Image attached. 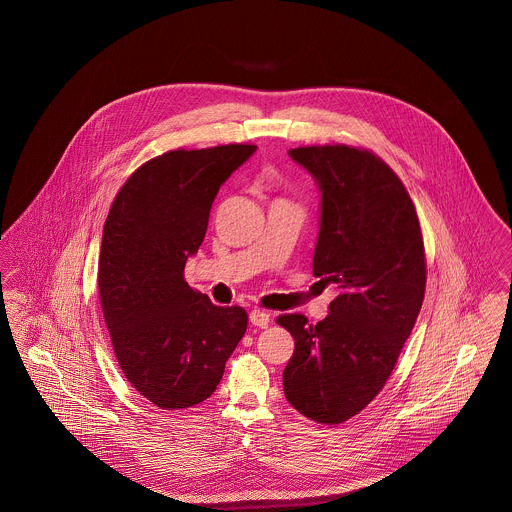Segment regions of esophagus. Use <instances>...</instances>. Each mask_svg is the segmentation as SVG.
I'll return each mask as SVG.
<instances>
[{
	"label": "esophagus",
	"instance_id": "esophagus-1",
	"mask_svg": "<svg viewBox=\"0 0 512 512\" xmlns=\"http://www.w3.org/2000/svg\"><path fill=\"white\" fill-rule=\"evenodd\" d=\"M250 323H252L254 327L266 329L268 323H270V315H268L266 311H262V309H252V311H250Z\"/></svg>",
	"mask_w": 512,
	"mask_h": 512
}]
</instances>
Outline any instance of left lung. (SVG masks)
<instances>
[{"label":"left lung","instance_id":"8db88e82","mask_svg":"<svg viewBox=\"0 0 512 512\" xmlns=\"http://www.w3.org/2000/svg\"><path fill=\"white\" fill-rule=\"evenodd\" d=\"M321 189L313 276L337 284L329 315L276 319L295 341L284 392L305 418L337 426L378 396L418 319L426 250L416 207L388 163L363 147L290 149Z\"/></svg>","mask_w":512,"mask_h":512}]
</instances>
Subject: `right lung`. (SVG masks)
I'll list each match as a JSON object with an SVG mask.
<instances>
[{
    "instance_id": "obj_1",
    "label": "right lung",
    "mask_w": 512,
    "mask_h": 512,
    "mask_svg": "<svg viewBox=\"0 0 512 512\" xmlns=\"http://www.w3.org/2000/svg\"><path fill=\"white\" fill-rule=\"evenodd\" d=\"M256 146L171 149L140 165L108 211L98 295L118 365L163 410L207 400L246 333L248 313L185 282L220 185Z\"/></svg>"
}]
</instances>
